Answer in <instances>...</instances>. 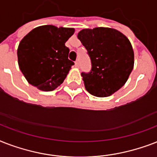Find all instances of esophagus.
<instances>
[{
    "mask_svg": "<svg viewBox=\"0 0 157 157\" xmlns=\"http://www.w3.org/2000/svg\"><path fill=\"white\" fill-rule=\"evenodd\" d=\"M75 66H76V67H79V61H78V60H76V61L75 62Z\"/></svg>",
    "mask_w": 157,
    "mask_h": 157,
    "instance_id": "1",
    "label": "esophagus"
}]
</instances>
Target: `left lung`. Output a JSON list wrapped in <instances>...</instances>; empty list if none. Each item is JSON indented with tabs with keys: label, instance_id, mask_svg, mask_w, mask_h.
Listing matches in <instances>:
<instances>
[{
	"label": "left lung",
	"instance_id": "obj_1",
	"mask_svg": "<svg viewBox=\"0 0 157 157\" xmlns=\"http://www.w3.org/2000/svg\"><path fill=\"white\" fill-rule=\"evenodd\" d=\"M77 37L88 51L92 69L81 73L86 90L96 97H108L121 88L134 68L129 40L117 29L86 28Z\"/></svg>",
	"mask_w": 157,
	"mask_h": 157
}]
</instances>
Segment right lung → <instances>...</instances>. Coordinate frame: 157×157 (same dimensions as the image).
<instances>
[{
  "label": "right lung",
  "instance_id": "1",
  "mask_svg": "<svg viewBox=\"0 0 157 157\" xmlns=\"http://www.w3.org/2000/svg\"><path fill=\"white\" fill-rule=\"evenodd\" d=\"M72 28L40 26L28 33L18 45V63L26 80L42 91H52L66 78L74 63L68 59L65 43Z\"/></svg>",
  "mask_w": 157,
  "mask_h": 157
}]
</instances>
